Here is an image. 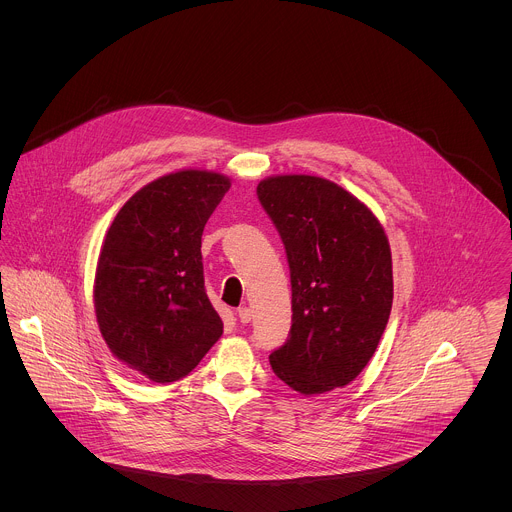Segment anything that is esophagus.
<instances>
[{"label":"esophagus","instance_id":"esophagus-1","mask_svg":"<svg viewBox=\"0 0 512 512\" xmlns=\"http://www.w3.org/2000/svg\"><path fill=\"white\" fill-rule=\"evenodd\" d=\"M236 313H238L240 323H250V319H252V311H250V307L242 305V307H238V309H236Z\"/></svg>","mask_w":512,"mask_h":512}]
</instances>
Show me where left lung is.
Masks as SVG:
<instances>
[{
  "label": "left lung",
  "mask_w": 512,
  "mask_h": 512,
  "mask_svg": "<svg viewBox=\"0 0 512 512\" xmlns=\"http://www.w3.org/2000/svg\"><path fill=\"white\" fill-rule=\"evenodd\" d=\"M258 201L286 248L292 329L270 355L290 388H343L372 359L392 309V256L382 224L343 187L311 175L260 181Z\"/></svg>",
  "instance_id": "8db88e82"
}]
</instances>
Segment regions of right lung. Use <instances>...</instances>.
<instances>
[{"instance_id": "right-lung-1", "label": "right lung", "mask_w": 512, "mask_h": 512, "mask_svg": "<svg viewBox=\"0 0 512 512\" xmlns=\"http://www.w3.org/2000/svg\"><path fill=\"white\" fill-rule=\"evenodd\" d=\"M230 181L185 169L140 189L110 224L94 278L100 333L153 382L187 376L222 335L205 290L201 236Z\"/></svg>"}]
</instances>
